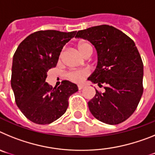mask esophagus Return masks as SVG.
Returning a JSON list of instances; mask_svg holds the SVG:
<instances>
[{"label":"esophagus","instance_id":"34e87169","mask_svg":"<svg viewBox=\"0 0 155 155\" xmlns=\"http://www.w3.org/2000/svg\"><path fill=\"white\" fill-rule=\"evenodd\" d=\"M78 89L79 90H81V89H83V88H84V84H79V85L78 86Z\"/></svg>","mask_w":155,"mask_h":155}]
</instances>
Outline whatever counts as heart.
<instances>
[{
	"mask_svg": "<svg viewBox=\"0 0 155 155\" xmlns=\"http://www.w3.org/2000/svg\"><path fill=\"white\" fill-rule=\"evenodd\" d=\"M78 50L79 53L83 57L87 52H92V47L88 42H81L78 44ZM87 71L85 70H76V71H71L68 74V78L71 81L76 83H80L87 76Z\"/></svg>",
	"mask_w": 155,
	"mask_h": 155,
	"instance_id": "1",
	"label": "heart"
}]
</instances>
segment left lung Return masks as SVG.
<instances>
[{
	"instance_id": "left-lung-1",
	"label": "left lung",
	"mask_w": 155,
	"mask_h": 155,
	"mask_svg": "<svg viewBox=\"0 0 155 155\" xmlns=\"http://www.w3.org/2000/svg\"><path fill=\"white\" fill-rule=\"evenodd\" d=\"M76 37L87 39L98 53V64L88 80L105 92L96 91L88 102L91 114L98 120L116 125L136 110L143 91V65L134 41L108 25L78 31Z\"/></svg>"
}]
</instances>
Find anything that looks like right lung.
I'll return each instance as SVG.
<instances>
[{"instance_id":"right-lung-1","label":"right lung","mask_w":155,"mask_h":155,"mask_svg":"<svg viewBox=\"0 0 155 155\" xmlns=\"http://www.w3.org/2000/svg\"><path fill=\"white\" fill-rule=\"evenodd\" d=\"M76 32L35 31L19 44L14 54L11 84L16 105L35 124H50L60 118L67 111L70 96L78 91L69 81H63L57 87L46 82L47 71L57 66L63 47Z\"/></svg>"}]
</instances>
